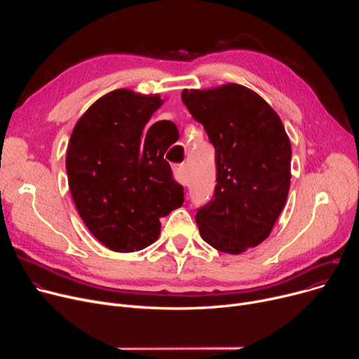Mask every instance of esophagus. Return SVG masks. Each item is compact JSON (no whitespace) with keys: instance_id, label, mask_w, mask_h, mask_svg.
I'll return each mask as SVG.
<instances>
[{"instance_id":"34e87169","label":"esophagus","mask_w":359,"mask_h":359,"mask_svg":"<svg viewBox=\"0 0 359 359\" xmlns=\"http://www.w3.org/2000/svg\"><path fill=\"white\" fill-rule=\"evenodd\" d=\"M173 173H175V179L183 184H186V179H184V164H177L173 168Z\"/></svg>"}]
</instances>
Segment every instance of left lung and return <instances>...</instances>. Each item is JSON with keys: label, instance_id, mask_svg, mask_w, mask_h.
I'll use <instances>...</instances> for the list:
<instances>
[{"label": "left lung", "instance_id": "obj_1", "mask_svg": "<svg viewBox=\"0 0 359 359\" xmlns=\"http://www.w3.org/2000/svg\"><path fill=\"white\" fill-rule=\"evenodd\" d=\"M182 100L215 148L212 199L198 208L201 237L238 255L268 238L291 183V142L275 110L240 84L183 90Z\"/></svg>", "mask_w": 359, "mask_h": 359}]
</instances>
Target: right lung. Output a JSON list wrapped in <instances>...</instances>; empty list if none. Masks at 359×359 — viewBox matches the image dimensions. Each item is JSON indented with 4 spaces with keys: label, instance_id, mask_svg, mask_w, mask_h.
Returning <instances> with one entry per match:
<instances>
[{
    "label": "right lung",
    "instance_id": "obj_1",
    "mask_svg": "<svg viewBox=\"0 0 359 359\" xmlns=\"http://www.w3.org/2000/svg\"><path fill=\"white\" fill-rule=\"evenodd\" d=\"M160 96L119 88L93 103L74 126L67 151L68 184L90 233L113 252L145 249L160 234V218L182 206L183 187L164 153L172 145L161 121L144 128ZM158 123V122H157Z\"/></svg>",
    "mask_w": 359,
    "mask_h": 359
}]
</instances>
